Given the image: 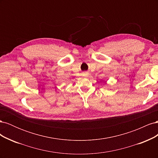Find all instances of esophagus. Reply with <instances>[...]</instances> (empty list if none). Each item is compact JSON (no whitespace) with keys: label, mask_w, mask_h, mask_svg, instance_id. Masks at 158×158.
Instances as JSON below:
<instances>
[{"label":"esophagus","mask_w":158,"mask_h":158,"mask_svg":"<svg viewBox=\"0 0 158 158\" xmlns=\"http://www.w3.org/2000/svg\"><path fill=\"white\" fill-rule=\"evenodd\" d=\"M88 73H87V72H84V73H83V74L84 75H85V76H86V75H88Z\"/></svg>","instance_id":"1"}]
</instances>
